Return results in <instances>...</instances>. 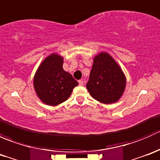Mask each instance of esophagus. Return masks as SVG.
Instances as JSON below:
<instances>
[{
    "mask_svg": "<svg viewBox=\"0 0 160 160\" xmlns=\"http://www.w3.org/2000/svg\"><path fill=\"white\" fill-rule=\"evenodd\" d=\"M79 85H80V86H83V80H79Z\"/></svg>",
    "mask_w": 160,
    "mask_h": 160,
    "instance_id": "obj_1",
    "label": "esophagus"
}]
</instances>
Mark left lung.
Masks as SVG:
<instances>
[{
    "label": "left lung",
    "mask_w": 160,
    "mask_h": 160,
    "mask_svg": "<svg viewBox=\"0 0 160 160\" xmlns=\"http://www.w3.org/2000/svg\"><path fill=\"white\" fill-rule=\"evenodd\" d=\"M125 86V73L112 56L105 52L94 56L87 83L93 99L105 104L117 102L123 95Z\"/></svg>",
    "instance_id": "obj_1"
}]
</instances>
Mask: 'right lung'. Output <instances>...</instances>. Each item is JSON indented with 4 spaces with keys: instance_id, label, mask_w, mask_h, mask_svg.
Instances as JSON below:
<instances>
[{
    "instance_id": "obj_1",
    "label": "right lung",
    "mask_w": 160,
    "mask_h": 160,
    "mask_svg": "<svg viewBox=\"0 0 160 160\" xmlns=\"http://www.w3.org/2000/svg\"><path fill=\"white\" fill-rule=\"evenodd\" d=\"M63 57L52 53L37 69L33 85L38 98L44 104L56 106L70 98L77 80L62 68Z\"/></svg>"
}]
</instances>
